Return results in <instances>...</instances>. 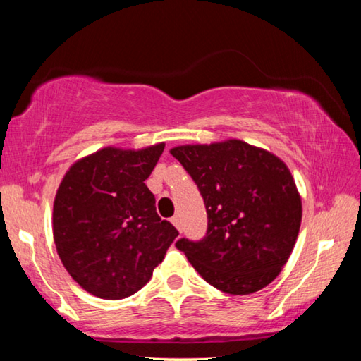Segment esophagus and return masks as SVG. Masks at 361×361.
<instances>
[{
    "instance_id": "1",
    "label": "esophagus",
    "mask_w": 361,
    "mask_h": 361,
    "mask_svg": "<svg viewBox=\"0 0 361 361\" xmlns=\"http://www.w3.org/2000/svg\"><path fill=\"white\" fill-rule=\"evenodd\" d=\"M170 221H172V224L175 226V228L181 232V221H180V216H173L172 219H170Z\"/></svg>"
}]
</instances>
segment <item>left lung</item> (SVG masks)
<instances>
[{
    "mask_svg": "<svg viewBox=\"0 0 361 361\" xmlns=\"http://www.w3.org/2000/svg\"><path fill=\"white\" fill-rule=\"evenodd\" d=\"M191 175L207 209L202 240L180 239L205 282L229 295H252L276 279L295 247L301 195L277 156L242 140L170 149Z\"/></svg>",
    "mask_w": 361,
    "mask_h": 361,
    "instance_id": "left-lung-1",
    "label": "left lung"
}]
</instances>
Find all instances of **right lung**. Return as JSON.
I'll list each match as a JSON object with an SVG mask.
<instances>
[{
    "instance_id": "obj_1",
    "label": "right lung",
    "mask_w": 361,
    "mask_h": 361,
    "mask_svg": "<svg viewBox=\"0 0 361 361\" xmlns=\"http://www.w3.org/2000/svg\"><path fill=\"white\" fill-rule=\"evenodd\" d=\"M164 146H108L76 161L60 183L54 242L73 280L90 295L114 301L142 290L178 235L157 215L145 185Z\"/></svg>"
}]
</instances>
